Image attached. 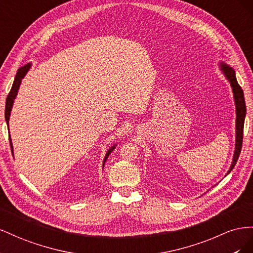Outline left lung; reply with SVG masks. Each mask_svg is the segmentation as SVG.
Here are the masks:
<instances>
[{
  "label": "left lung",
  "instance_id": "8db88e82",
  "mask_svg": "<svg viewBox=\"0 0 253 253\" xmlns=\"http://www.w3.org/2000/svg\"><path fill=\"white\" fill-rule=\"evenodd\" d=\"M221 71L224 72L226 75L227 79L230 82L232 90L234 94V101H235V106H236V140H235V151H234V155H233V160L230 169L227 172L226 175H228L232 171L234 168L237 159H239V156L241 154V150H242V144H243V135H244V121H245V116H246V104H245V98H244V91L242 87L240 86V84L237 83L236 77H235V72L234 70L230 66H228L226 64H220Z\"/></svg>",
  "mask_w": 253,
  "mask_h": 253
}]
</instances>
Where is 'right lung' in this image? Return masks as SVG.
Returning a JSON list of instances; mask_svg holds the SVG:
<instances>
[{
  "label": "right lung",
  "mask_w": 253,
  "mask_h": 253,
  "mask_svg": "<svg viewBox=\"0 0 253 253\" xmlns=\"http://www.w3.org/2000/svg\"><path fill=\"white\" fill-rule=\"evenodd\" d=\"M29 67H30V64H27V65H25V66L21 67L20 70L18 71V73H17V75H16V78H14L13 84H12V86H11V89H10V91H9L8 96H7V98H6L5 120H6V122H7V126H8V124H9V116H10V112H11V108H12V104H13V100H14V98H16L17 94H18V89H19V86H20V84H21V81H22L23 77H24V76L26 75L27 71L29 70ZM9 143H10V148H11V151H12V144H11L10 136H9ZM114 149H115V145L108 151V153H106L105 158H104V163H105V160L108 159L109 155L111 154L112 151H113Z\"/></svg>",
  "instance_id": "obj_1"
}]
</instances>
